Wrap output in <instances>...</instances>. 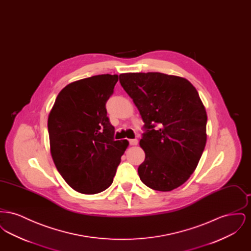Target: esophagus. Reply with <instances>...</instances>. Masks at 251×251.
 <instances>
[{
	"label": "esophagus",
	"instance_id": "obj_1",
	"mask_svg": "<svg viewBox=\"0 0 251 251\" xmlns=\"http://www.w3.org/2000/svg\"><path fill=\"white\" fill-rule=\"evenodd\" d=\"M129 143L131 146H136L138 144V140L137 139H130Z\"/></svg>",
	"mask_w": 251,
	"mask_h": 251
}]
</instances>
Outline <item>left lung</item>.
<instances>
[{
	"mask_svg": "<svg viewBox=\"0 0 251 251\" xmlns=\"http://www.w3.org/2000/svg\"><path fill=\"white\" fill-rule=\"evenodd\" d=\"M120 82L145 123L140 179L157 191L179 187L196 169L207 139V114L197 89L184 78L160 72L123 73Z\"/></svg>",
	"mask_w": 251,
	"mask_h": 251,
	"instance_id": "1",
	"label": "left lung"
}]
</instances>
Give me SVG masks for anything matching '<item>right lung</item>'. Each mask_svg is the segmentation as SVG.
I'll list each match as a JSON object with an SVG mask.
<instances>
[{
	"mask_svg": "<svg viewBox=\"0 0 251 251\" xmlns=\"http://www.w3.org/2000/svg\"><path fill=\"white\" fill-rule=\"evenodd\" d=\"M119 75L101 74L64 87L48 119L50 153L61 176L83 194L112 184L127 140H115L106 102Z\"/></svg>",
	"mask_w": 251,
	"mask_h": 251,
	"instance_id": "1",
	"label": "right lung"
}]
</instances>
